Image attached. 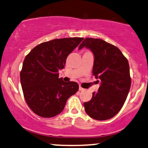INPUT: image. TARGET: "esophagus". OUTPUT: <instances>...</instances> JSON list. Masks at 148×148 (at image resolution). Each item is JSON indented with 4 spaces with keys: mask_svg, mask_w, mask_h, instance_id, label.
<instances>
[{
    "mask_svg": "<svg viewBox=\"0 0 148 148\" xmlns=\"http://www.w3.org/2000/svg\"><path fill=\"white\" fill-rule=\"evenodd\" d=\"M84 88H83L82 87V86H79V91H84Z\"/></svg>",
    "mask_w": 148,
    "mask_h": 148,
    "instance_id": "obj_1",
    "label": "esophagus"
}]
</instances>
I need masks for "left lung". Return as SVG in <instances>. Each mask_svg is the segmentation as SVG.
I'll use <instances>...</instances> for the list:
<instances>
[{
    "label": "left lung",
    "mask_w": 148,
    "mask_h": 148,
    "mask_svg": "<svg viewBox=\"0 0 148 148\" xmlns=\"http://www.w3.org/2000/svg\"><path fill=\"white\" fill-rule=\"evenodd\" d=\"M84 47L94 55L93 75L100 81L98 93L84 103L85 112L95 120L110 119L120 112L130 91L129 63L117 47L102 39L86 38L79 50Z\"/></svg>",
    "instance_id": "8db88e82"
}]
</instances>
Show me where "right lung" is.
<instances>
[{"instance_id":"right-lung-1","label":"right lung","mask_w":148,"mask_h":148,"mask_svg":"<svg viewBox=\"0 0 148 148\" xmlns=\"http://www.w3.org/2000/svg\"><path fill=\"white\" fill-rule=\"evenodd\" d=\"M84 38L55 39L37 45L26 55L20 73L24 98L36 115L51 118L63 111L67 100L79 89L75 82L59 78L67 57Z\"/></svg>"}]
</instances>
